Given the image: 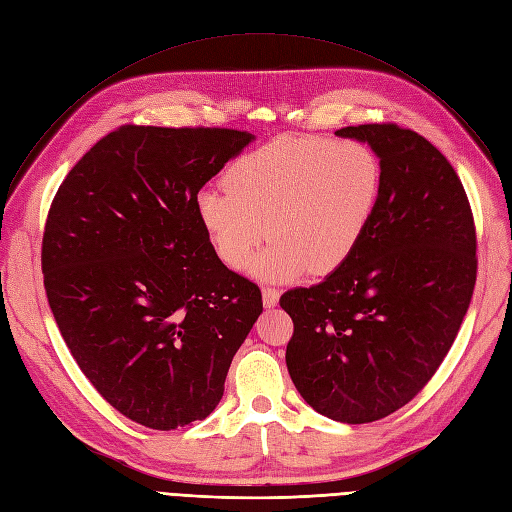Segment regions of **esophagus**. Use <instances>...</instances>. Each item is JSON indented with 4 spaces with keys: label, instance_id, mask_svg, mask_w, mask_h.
Listing matches in <instances>:
<instances>
[{
    "label": "esophagus",
    "instance_id": "34e87169",
    "mask_svg": "<svg viewBox=\"0 0 512 512\" xmlns=\"http://www.w3.org/2000/svg\"><path fill=\"white\" fill-rule=\"evenodd\" d=\"M262 303H264V307L267 309H273V307H277V303H279V290H275V288H262Z\"/></svg>",
    "mask_w": 512,
    "mask_h": 512
}]
</instances>
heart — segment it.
Returning <instances> with one entry per match:
<instances>
[{"instance_id":"obj_1","label":"heart","mask_w":512,"mask_h":512,"mask_svg":"<svg viewBox=\"0 0 512 512\" xmlns=\"http://www.w3.org/2000/svg\"><path fill=\"white\" fill-rule=\"evenodd\" d=\"M226 188H201L197 218L216 254L267 281L343 269L373 226L383 195L379 154L356 139L279 137L228 167Z\"/></svg>"}]
</instances>
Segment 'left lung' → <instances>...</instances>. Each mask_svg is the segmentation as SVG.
Wrapping results in <instances>:
<instances>
[{"instance_id":"8db88e82","label":"left lung","mask_w":512,"mask_h":512,"mask_svg":"<svg viewBox=\"0 0 512 512\" xmlns=\"http://www.w3.org/2000/svg\"><path fill=\"white\" fill-rule=\"evenodd\" d=\"M373 148L383 195L358 252L279 305L294 322L288 373L309 407L341 424L413 400L451 349L477 281V233L455 169L392 122L337 131Z\"/></svg>"}]
</instances>
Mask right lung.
Listing matches in <instances>:
<instances>
[{
  "label": "right lung",
  "mask_w": 512,
  "mask_h": 512,
  "mask_svg": "<svg viewBox=\"0 0 512 512\" xmlns=\"http://www.w3.org/2000/svg\"><path fill=\"white\" fill-rule=\"evenodd\" d=\"M254 139L235 129L125 125L88 150L52 199L48 305L74 360L116 411L175 430L218 407L262 313L197 218L199 190Z\"/></svg>",
  "instance_id": "add662e5"
}]
</instances>
